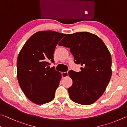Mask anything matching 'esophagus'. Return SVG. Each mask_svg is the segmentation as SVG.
<instances>
[{
    "label": "esophagus",
    "instance_id": "1",
    "mask_svg": "<svg viewBox=\"0 0 127 127\" xmlns=\"http://www.w3.org/2000/svg\"><path fill=\"white\" fill-rule=\"evenodd\" d=\"M62 75L63 78L66 77L68 76V71H65V72H62Z\"/></svg>",
    "mask_w": 127,
    "mask_h": 127
}]
</instances>
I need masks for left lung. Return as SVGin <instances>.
I'll list each match as a JSON object with an SVG mask.
<instances>
[{
    "instance_id": "8db88e82",
    "label": "left lung",
    "mask_w": 127,
    "mask_h": 127,
    "mask_svg": "<svg viewBox=\"0 0 127 127\" xmlns=\"http://www.w3.org/2000/svg\"><path fill=\"white\" fill-rule=\"evenodd\" d=\"M69 48L74 63L83 67L79 72L70 70L73 84L68 88L73 102L89 105L102 95L112 76V58L103 41L88 32L68 34L58 44Z\"/></svg>"
}]
</instances>
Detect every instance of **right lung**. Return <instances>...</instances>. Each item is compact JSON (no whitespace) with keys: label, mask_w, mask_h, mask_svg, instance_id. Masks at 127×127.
Listing matches in <instances>:
<instances>
[{"label":"right lung","mask_w":127,"mask_h":127,"mask_svg":"<svg viewBox=\"0 0 127 127\" xmlns=\"http://www.w3.org/2000/svg\"><path fill=\"white\" fill-rule=\"evenodd\" d=\"M65 34L38 32L27 41L17 59V78L25 96L36 104L52 101L61 79V73L48 65L54 63V52Z\"/></svg>","instance_id":"obj_1"}]
</instances>
